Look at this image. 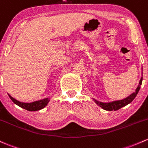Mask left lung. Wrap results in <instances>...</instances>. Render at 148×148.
Listing matches in <instances>:
<instances>
[{
  "instance_id": "left-lung-1",
  "label": "left lung",
  "mask_w": 148,
  "mask_h": 148,
  "mask_svg": "<svg viewBox=\"0 0 148 148\" xmlns=\"http://www.w3.org/2000/svg\"><path fill=\"white\" fill-rule=\"evenodd\" d=\"M143 82V77L140 79V81L139 82V86H138V88H136V92L133 93L131 95H130L129 96H127L125 99H123V100L120 101H115L111 102V103H102L97 101L94 100V101L98 104L100 107H101L103 109L106 110V111H116V110H119L120 108H121L122 107L125 106L127 105L128 103H130V102H132L133 101V99L136 98V95L138 94V91H139L140 88V85L142 84Z\"/></svg>"
}]
</instances>
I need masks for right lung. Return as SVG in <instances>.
Returning a JSON list of instances; mask_svg holds the SVG:
<instances>
[{
	"label": "right lung",
	"mask_w": 148,
	"mask_h": 148,
	"mask_svg": "<svg viewBox=\"0 0 148 148\" xmlns=\"http://www.w3.org/2000/svg\"><path fill=\"white\" fill-rule=\"evenodd\" d=\"M8 96L14 103L18 105V106L21 107V108H24V109L27 110V111H39V110L42 109L43 108H45V107L47 105L48 102L49 101V99L47 98V99H42V100L37 101L32 103H23L15 100V99H13V98H12L11 96H10L9 94Z\"/></svg>",
	"instance_id": "right-lung-1"
}]
</instances>
